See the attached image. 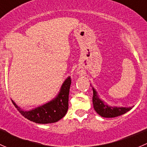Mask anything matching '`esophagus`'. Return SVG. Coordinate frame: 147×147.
Instances as JSON below:
<instances>
[{"label": "esophagus", "instance_id": "34e87169", "mask_svg": "<svg viewBox=\"0 0 147 147\" xmlns=\"http://www.w3.org/2000/svg\"><path fill=\"white\" fill-rule=\"evenodd\" d=\"M78 73H79V72H78Z\"/></svg>", "mask_w": 147, "mask_h": 147}]
</instances>
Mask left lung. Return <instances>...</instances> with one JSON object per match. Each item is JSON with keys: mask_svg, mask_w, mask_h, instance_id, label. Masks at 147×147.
<instances>
[{"mask_svg": "<svg viewBox=\"0 0 147 147\" xmlns=\"http://www.w3.org/2000/svg\"><path fill=\"white\" fill-rule=\"evenodd\" d=\"M92 90L93 107H94V110L101 117L106 118L116 117H119L120 115H124L126 112L132 109L133 107H117L109 106V105H106L105 102L102 101L101 99H100L97 91L94 88H92Z\"/></svg>", "mask_w": 147, "mask_h": 147, "instance_id": "left-lung-1", "label": "left lung"}]
</instances>
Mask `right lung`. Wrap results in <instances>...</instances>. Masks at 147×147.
I'll list each match as a JSON object with an SVG mask.
<instances>
[{
	"label": "right lung",
	"mask_w": 147,
	"mask_h": 147,
	"mask_svg": "<svg viewBox=\"0 0 147 147\" xmlns=\"http://www.w3.org/2000/svg\"><path fill=\"white\" fill-rule=\"evenodd\" d=\"M70 84L71 78L70 77H68L63 82L60 92L55 98L32 110L24 111L19 107L13 100L12 102L18 112L30 121L38 124L56 122L61 119L67 112Z\"/></svg>",
	"instance_id": "obj_1"
}]
</instances>
